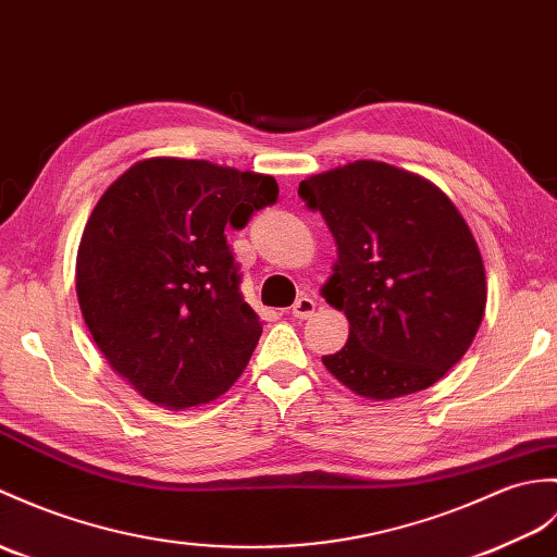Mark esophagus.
<instances>
[{
    "label": "esophagus",
    "instance_id": "obj_1",
    "mask_svg": "<svg viewBox=\"0 0 557 557\" xmlns=\"http://www.w3.org/2000/svg\"><path fill=\"white\" fill-rule=\"evenodd\" d=\"M315 306H318V301L313 299V296H299V299L294 301V306H292V315L296 318V320H306V318H310L315 313Z\"/></svg>",
    "mask_w": 557,
    "mask_h": 557
}]
</instances>
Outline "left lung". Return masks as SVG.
I'll list each match as a JSON object with an SVG mask.
<instances>
[{
  "label": "left lung",
  "instance_id": "left-lung-1",
  "mask_svg": "<svg viewBox=\"0 0 557 557\" xmlns=\"http://www.w3.org/2000/svg\"><path fill=\"white\" fill-rule=\"evenodd\" d=\"M299 197L337 239L327 304L348 342L322 363L358 396L426 389L468 351L486 308L482 253L446 194L380 161L304 180Z\"/></svg>",
  "mask_w": 557,
  "mask_h": 557
}]
</instances>
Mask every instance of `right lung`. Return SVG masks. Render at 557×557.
<instances>
[{"label": "right lung", "mask_w": 557, "mask_h": 557, "mask_svg": "<svg viewBox=\"0 0 557 557\" xmlns=\"http://www.w3.org/2000/svg\"><path fill=\"white\" fill-rule=\"evenodd\" d=\"M277 194L270 175L149 159L95 206L77 301L99 351L151 404H209L247 368L263 325L242 299L225 227H247Z\"/></svg>", "instance_id": "1"}]
</instances>
